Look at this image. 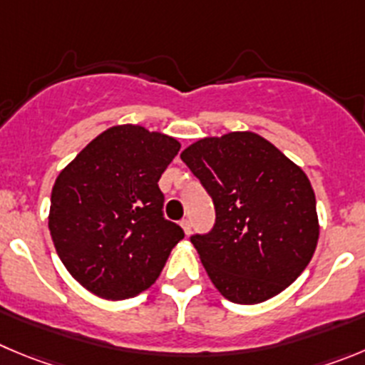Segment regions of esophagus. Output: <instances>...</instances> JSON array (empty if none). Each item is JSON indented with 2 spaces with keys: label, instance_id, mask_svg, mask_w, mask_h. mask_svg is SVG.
Returning a JSON list of instances; mask_svg holds the SVG:
<instances>
[{
  "label": "esophagus",
  "instance_id": "34e87169",
  "mask_svg": "<svg viewBox=\"0 0 365 365\" xmlns=\"http://www.w3.org/2000/svg\"><path fill=\"white\" fill-rule=\"evenodd\" d=\"M182 229H183V232H185V236H189L190 234V229H192V225H190V221L189 220H182Z\"/></svg>",
  "mask_w": 365,
  "mask_h": 365
}]
</instances>
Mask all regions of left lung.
<instances>
[{
	"instance_id": "1",
	"label": "left lung",
	"mask_w": 365,
	"mask_h": 365,
	"mask_svg": "<svg viewBox=\"0 0 365 365\" xmlns=\"http://www.w3.org/2000/svg\"><path fill=\"white\" fill-rule=\"evenodd\" d=\"M180 156L216 207L214 229L190 241L217 292L236 304H259L286 290L319 241L306 173L252 131L205 136Z\"/></svg>"
}]
</instances>
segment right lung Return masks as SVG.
Returning <instances> with one entry per match:
<instances>
[{
    "instance_id": "obj_1",
    "label": "right lung",
    "mask_w": 365,
    "mask_h": 365,
    "mask_svg": "<svg viewBox=\"0 0 365 365\" xmlns=\"http://www.w3.org/2000/svg\"><path fill=\"white\" fill-rule=\"evenodd\" d=\"M180 142L144 125L102 131L57 176L48 229L71 277L122 301L158 279L183 230L162 214L158 180Z\"/></svg>"
}]
</instances>
